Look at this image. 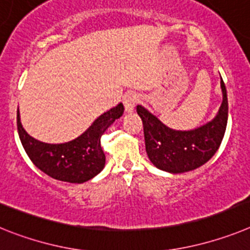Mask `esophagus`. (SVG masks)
<instances>
[{
    "label": "esophagus",
    "instance_id": "esophagus-1",
    "mask_svg": "<svg viewBox=\"0 0 250 250\" xmlns=\"http://www.w3.org/2000/svg\"><path fill=\"white\" fill-rule=\"evenodd\" d=\"M138 97L136 93H127L123 97V104H125V109L127 113H132L134 110V105L137 103Z\"/></svg>",
    "mask_w": 250,
    "mask_h": 250
}]
</instances>
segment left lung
Instances as JSON below:
<instances>
[{"instance_id": "obj_1", "label": "left lung", "mask_w": 250, "mask_h": 250, "mask_svg": "<svg viewBox=\"0 0 250 250\" xmlns=\"http://www.w3.org/2000/svg\"><path fill=\"white\" fill-rule=\"evenodd\" d=\"M220 88L223 102L216 116L205 125L188 131L170 128L138 104L137 113L143 122L147 156L157 168L170 173L188 172L205 165L215 155L228 123V95L223 79Z\"/></svg>"}]
</instances>
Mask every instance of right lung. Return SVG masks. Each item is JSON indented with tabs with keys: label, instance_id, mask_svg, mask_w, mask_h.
Wrapping results in <instances>:
<instances>
[{
	"label": "right lung",
	"instance_id": "1",
	"mask_svg": "<svg viewBox=\"0 0 250 250\" xmlns=\"http://www.w3.org/2000/svg\"><path fill=\"white\" fill-rule=\"evenodd\" d=\"M123 112V104H117L95 119L79 137L64 143H46L31 137L22 127L19 110L17 131L25 152L39 170L59 181L83 184L97 176L105 166L101 137Z\"/></svg>",
	"mask_w": 250,
	"mask_h": 250
}]
</instances>
